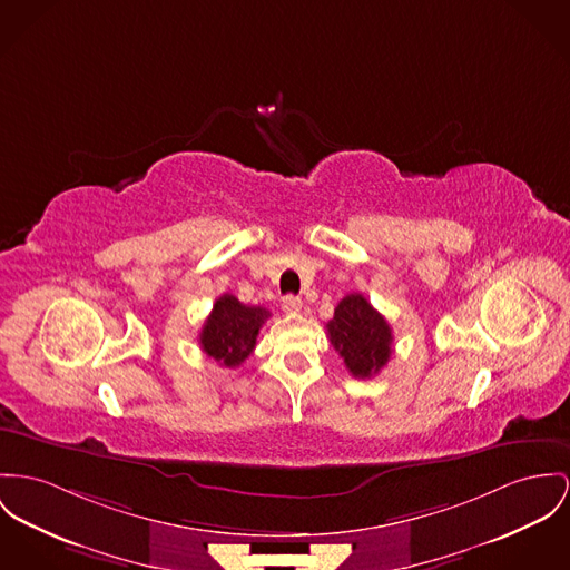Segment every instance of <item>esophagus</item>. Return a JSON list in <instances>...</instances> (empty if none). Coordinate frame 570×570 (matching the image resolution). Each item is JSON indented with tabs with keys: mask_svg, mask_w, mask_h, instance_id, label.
I'll list each match as a JSON object with an SVG mask.
<instances>
[{
	"mask_svg": "<svg viewBox=\"0 0 570 570\" xmlns=\"http://www.w3.org/2000/svg\"><path fill=\"white\" fill-rule=\"evenodd\" d=\"M282 307L286 309V312H299L302 309V299L299 297H295V295H286L284 299H282Z\"/></svg>",
	"mask_w": 570,
	"mask_h": 570,
	"instance_id": "1",
	"label": "esophagus"
}]
</instances>
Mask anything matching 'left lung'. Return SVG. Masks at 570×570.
Returning a JSON list of instances; mask_svg holds the SVG:
<instances>
[{
    "instance_id": "8db88e82",
    "label": "left lung",
    "mask_w": 570,
    "mask_h": 570,
    "mask_svg": "<svg viewBox=\"0 0 570 570\" xmlns=\"http://www.w3.org/2000/svg\"><path fill=\"white\" fill-rule=\"evenodd\" d=\"M325 327L334 350L341 353L353 377H373L389 364L393 353V330L360 293L347 295Z\"/></svg>"
}]
</instances>
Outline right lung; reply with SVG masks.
<instances>
[{"label":"right lung","mask_w":570,"mask_h":570,"mask_svg":"<svg viewBox=\"0 0 570 570\" xmlns=\"http://www.w3.org/2000/svg\"><path fill=\"white\" fill-rule=\"evenodd\" d=\"M268 316V309L245 306L234 295L225 293L215 302L202 327V350L220 366L236 368L256 350L261 327Z\"/></svg>","instance_id":"right-lung-1"}]
</instances>
